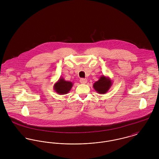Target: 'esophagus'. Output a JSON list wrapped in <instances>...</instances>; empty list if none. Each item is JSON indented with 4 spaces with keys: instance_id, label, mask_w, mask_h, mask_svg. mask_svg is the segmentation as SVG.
Masks as SVG:
<instances>
[{
    "instance_id": "obj_1",
    "label": "esophagus",
    "mask_w": 159,
    "mask_h": 159,
    "mask_svg": "<svg viewBox=\"0 0 159 159\" xmlns=\"http://www.w3.org/2000/svg\"><path fill=\"white\" fill-rule=\"evenodd\" d=\"M88 80L86 79H84V78H81L80 80V83H82V84H86L87 83Z\"/></svg>"
}]
</instances>
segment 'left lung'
I'll use <instances>...</instances> for the list:
<instances>
[{
    "mask_svg": "<svg viewBox=\"0 0 159 159\" xmlns=\"http://www.w3.org/2000/svg\"><path fill=\"white\" fill-rule=\"evenodd\" d=\"M113 84L112 80L108 76L102 75L98 81H95L93 84V88L100 94L106 93Z\"/></svg>",
    "mask_w": 159,
    "mask_h": 159,
    "instance_id": "1",
    "label": "left lung"
}]
</instances>
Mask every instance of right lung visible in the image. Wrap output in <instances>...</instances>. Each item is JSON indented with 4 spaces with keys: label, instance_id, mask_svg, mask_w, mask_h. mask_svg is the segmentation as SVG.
Listing matches in <instances>:
<instances>
[{
    "label": "right lung",
    "instance_id": "right-lung-1",
    "mask_svg": "<svg viewBox=\"0 0 159 159\" xmlns=\"http://www.w3.org/2000/svg\"><path fill=\"white\" fill-rule=\"evenodd\" d=\"M73 83L71 81H66L64 78L61 76L59 80L54 84V91L59 95H65L68 93L73 87Z\"/></svg>",
    "mask_w": 159,
    "mask_h": 159
}]
</instances>
